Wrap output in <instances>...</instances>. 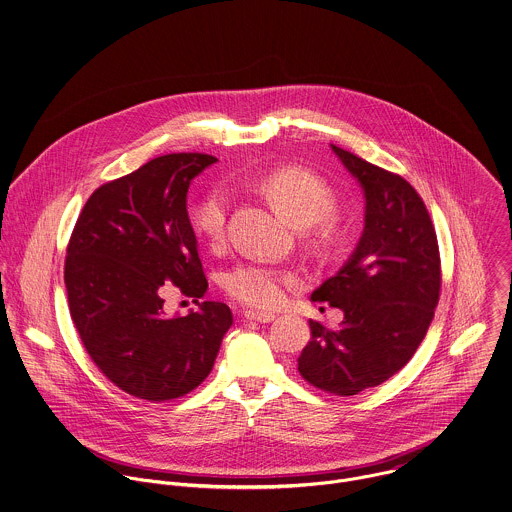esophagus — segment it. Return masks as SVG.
Returning a JSON list of instances; mask_svg holds the SVG:
<instances>
[{
	"label": "esophagus",
	"mask_w": 512,
	"mask_h": 512,
	"mask_svg": "<svg viewBox=\"0 0 512 512\" xmlns=\"http://www.w3.org/2000/svg\"><path fill=\"white\" fill-rule=\"evenodd\" d=\"M244 317L248 319V321H258V323H270V321H274L276 319V315L274 313H266V311H246L244 313Z\"/></svg>",
	"instance_id": "34e87169"
}]
</instances>
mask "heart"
Returning <instances> with one entry per match:
<instances>
[{"label": "heart", "mask_w": 512, "mask_h": 512, "mask_svg": "<svg viewBox=\"0 0 512 512\" xmlns=\"http://www.w3.org/2000/svg\"><path fill=\"white\" fill-rule=\"evenodd\" d=\"M258 189L276 205V209L295 226L313 228L323 244H335L341 238V222L333 209L337 195L333 187L317 173L303 167H280L258 181ZM228 195L222 189L207 191L191 211L195 232L211 246L219 248L226 236ZM226 293L256 309H274L282 305L288 293L301 284V276L288 268L266 262H242L224 276Z\"/></svg>", "instance_id": "1"}]
</instances>
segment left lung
I'll list each match as a JSON object with an SVG mask.
<instances>
[{"label": "left lung", "mask_w": 512, "mask_h": 512, "mask_svg": "<svg viewBox=\"0 0 512 512\" xmlns=\"http://www.w3.org/2000/svg\"><path fill=\"white\" fill-rule=\"evenodd\" d=\"M331 147L365 189V232L341 272L311 295L339 307L343 325L327 329L311 319L297 370L323 392L355 396L414 357L436 313L441 260L418 191L402 175Z\"/></svg>", "instance_id": "8db88e82"}]
</instances>
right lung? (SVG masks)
<instances>
[{
	"instance_id": "right-lung-1",
	"label": "right lung",
	"mask_w": 512,
	"mask_h": 512,
	"mask_svg": "<svg viewBox=\"0 0 512 512\" xmlns=\"http://www.w3.org/2000/svg\"><path fill=\"white\" fill-rule=\"evenodd\" d=\"M217 157L167 153L98 187L67 246L65 286L80 341L100 372L147 402L181 398L213 370L232 325L228 305L165 315L173 284L203 297L209 284L187 215L191 179Z\"/></svg>"
}]
</instances>
